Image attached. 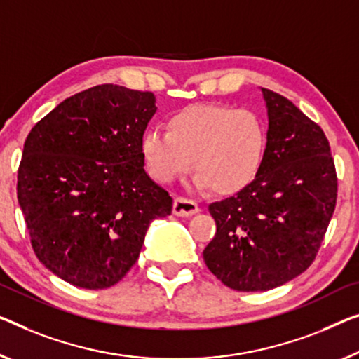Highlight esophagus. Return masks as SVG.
Wrapping results in <instances>:
<instances>
[{"instance_id":"esophagus-1","label":"esophagus","mask_w":359,"mask_h":359,"mask_svg":"<svg viewBox=\"0 0 359 359\" xmlns=\"http://www.w3.org/2000/svg\"><path fill=\"white\" fill-rule=\"evenodd\" d=\"M198 211H200V208H198L195 201L187 200V198H182V196H177L174 200L172 212L175 214V216L190 217V216H194V214H196Z\"/></svg>"}]
</instances>
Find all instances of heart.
<instances>
[{
	"instance_id": "obj_1",
	"label": "heart",
	"mask_w": 359,
	"mask_h": 359,
	"mask_svg": "<svg viewBox=\"0 0 359 359\" xmlns=\"http://www.w3.org/2000/svg\"><path fill=\"white\" fill-rule=\"evenodd\" d=\"M168 132L148 128L140 153L148 172L170 184L194 163L195 185L221 195L242 191L256 179L266 151L263 121L224 104L187 106L168 119Z\"/></svg>"
}]
</instances>
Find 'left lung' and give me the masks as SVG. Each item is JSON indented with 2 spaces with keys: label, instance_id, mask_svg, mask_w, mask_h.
<instances>
[{
  "label": "left lung",
  "instance_id": "left-lung-1",
  "mask_svg": "<svg viewBox=\"0 0 359 359\" xmlns=\"http://www.w3.org/2000/svg\"><path fill=\"white\" fill-rule=\"evenodd\" d=\"M267 142L256 179L210 205L216 235L203 251L224 285L264 292L311 266L332 217L337 174L323 128L282 95L261 88Z\"/></svg>",
  "mask_w": 359,
  "mask_h": 359
}]
</instances>
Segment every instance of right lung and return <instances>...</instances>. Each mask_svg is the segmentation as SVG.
Instances as JSON below:
<instances>
[{"instance_id":"add662e5","label":"right lung","mask_w":359,"mask_h":359,"mask_svg":"<svg viewBox=\"0 0 359 359\" xmlns=\"http://www.w3.org/2000/svg\"><path fill=\"white\" fill-rule=\"evenodd\" d=\"M149 92L96 85L32 128L18 200L40 263L71 285L101 290L135 264L172 198L145 170L140 138L156 112Z\"/></svg>"}]
</instances>
